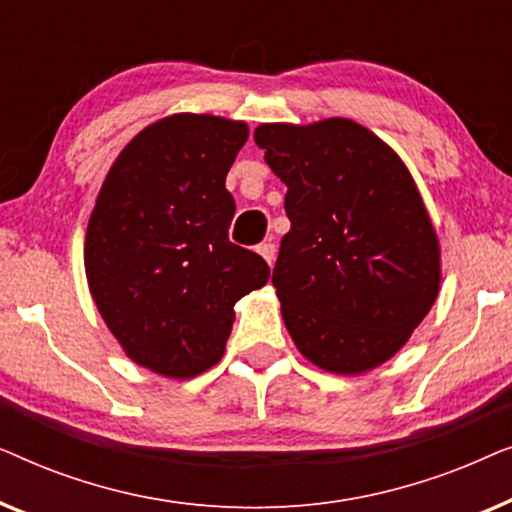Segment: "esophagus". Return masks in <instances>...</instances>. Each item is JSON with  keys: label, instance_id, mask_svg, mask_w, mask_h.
<instances>
[{"label": "esophagus", "instance_id": "34e87169", "mask_svg": "<svg viewBox=\"0 0 512 512\" xmlns=\"http://www.w3.org/2000/svg\"><path fill=\"white\" fill-rule=\"evenodd\" d=\"M256 251L265 258V261H268V265L275 263V258H277V247H275V244H272V242H263V244H258Z\"/></svg>", "mask_w": 512, "mask_h": 512}]
</instances>
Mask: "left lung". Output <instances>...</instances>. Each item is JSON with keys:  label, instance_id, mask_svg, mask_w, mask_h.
Returning a JSON list of instances; mask_svg holds the SVG:
<instances>
[{"label": "left lung", "instance_id": "1", "mask_svg": "<svg viewBox=\"0 0 512 512\" xmlns=\"http://www.w3.org/2000/svg\"><path fill=\"white\" fill-rule=\"evenodd\" d=\"M254 139L289 186L272 284L293 342L331 373L380 366L438 296V240L415 181L347 118L261 125Z\"/></svg>", "mask_w": 512, "mask_h": 512}]
</instances>
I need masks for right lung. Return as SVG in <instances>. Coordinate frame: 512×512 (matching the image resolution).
Segmentation results:
<instances>
[{
	"instance_id": "right-lung-1",
	"label": "right lung",
	"mask_w": 512,
	"mask_h": 512,
	"mask_svg": "<svg viewBox=\"0 0 512 512\" xmlns=\"http://www.w3.org/2000/svg\"><path fill=\"white\" fill-rule=\"evenodd\" d=\"M247 125L177 114L125 146L90 216L86 275L125 354L167 377L205 373L223 356L235 303L270 268L228 240L226 174Z\"/></svg>"
}]
</instances>
